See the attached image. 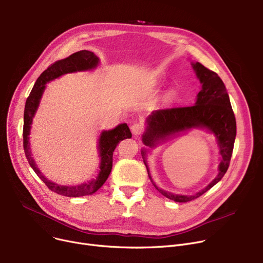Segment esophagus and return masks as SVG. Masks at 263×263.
<instances>
[{"instance_id": "obj_1", "label": "esophagus", "mask_w": 263, "mask_h": 263, "mask_svg": "<svg viewBox=\"0 0 263 263\" xmlns=\"http://www.w3.org/2000/svg\"><path fill=\"white\" fill-rule=\"evenodd\" d=\"M131 132L135 136L141 135L142 132H143V124H141V123H134V124H132V126H131Z\"/></svg>"}]
</instances>
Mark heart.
Returning a JSON list of instances; mask_svg holds the SVG:
<instances>
[{"instance_id": "obj_1", "label": "heart", "mask_w": 263, "mask_h": 263, "mask_svg": "<svg viewBox=\"0 0 263 263\" xmlns=\"http://www.w3.org/2000/svg\"><path fill=\"white\" fill-rule=\"evenodd\" d=\"M173 98H174L173 93H172V92H168V93H166V95L164 96L163 101H164L165 103H170V102H172V101H173Z\"/></svg>"}]
</instances>
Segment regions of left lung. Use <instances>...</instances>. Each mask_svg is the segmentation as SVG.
Masks as SVG:
<instances>
[{
	"mask_svg": "<svg viewBox=\"0 0 263 263\" xmlns=\"http://www.w3.org/2000/svg\"><path fill=\"white\" fill-rule=\"evenodd\" d=\"M191 65L201 84L194 105L154 110L146 119V128L142 135L143 144L150 148H156L158 145L192 130H203L215 137L220 157L217 175L203 189L193 194H177L159 187L150 175L147 149L141 150L150 181L163 196L177 202L196 199L220 181L228 170L237 135L236 118L223 81L214 71L209 70L198 62H191Z\"/></svg>",
	"mask_w": 263,
	"mask_h": 263,
	"instance_id": "1",
	"label": "left lung"
}]
</instances>
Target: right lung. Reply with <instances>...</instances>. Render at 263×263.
<instances>
[{
  "instance_id": "add662e5",
  "label": "right lung",
  "mask_w": 263,
  "mask_h": 263,
  "mask_svg": "<svg viewBox=\"0 0 263 263\" xmlns=\"http://www.w3.org/2000/svg\"><path fill=\"white\" fill-rule=\"evenodd\" d=\"M100 59L97 55L87 50H82L71 54L64 60L55 62L51 65L47 70H45L40 77L37 79L35 85L26 100L24 108V123H23V148L27 161H29L31 167L36 173V175L43 180L46 185L53 192L58 193L60 195L67 197H80L91 195L98 191L106 181L110 171L113 166V153L122 140L131 139L132 134L127 123H119L117 127L110 130L101 131L98 143H97V150H98L99 157V173L95 179L83 182L76 185H65L54 182L48 179L41 171L38 168V165L34 160L31 143H30V134L33 119L36 115L37 109L39 107L41 98L47 88V84L51 81L59 79L67 73H76V72H84L92 71L99 66Z\"/></svg>"
}]
</instances>
